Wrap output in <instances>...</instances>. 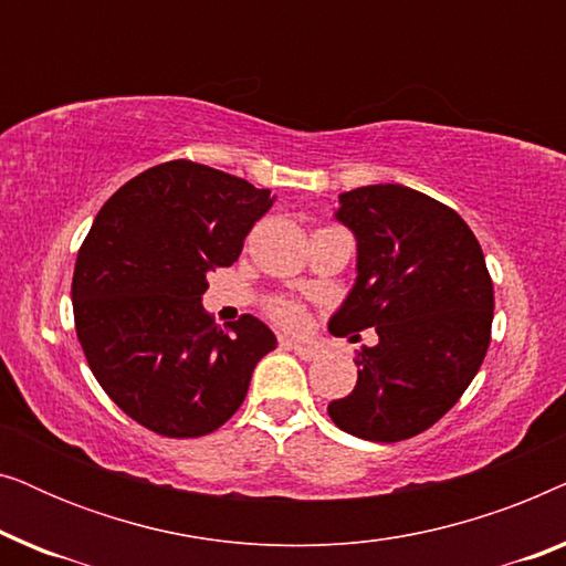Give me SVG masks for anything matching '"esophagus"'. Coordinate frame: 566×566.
<instances>
[{
  "label": "esophagus",
  "instance_id": "esophagus-1",
  "mask_svg": "<svg viewBox=\"0 0 566 566\" xmlns=\"http://www.w3.org/2000/svg\"><path fill=\"white\" fill-rule=\"evenodd\" d=\"M283 347H289V350H293L298 355V358L304 360H314L316 355H319V350H316L314 345H304V343H293V339H281Z\"/></svg>",
  "mask_w": 566,
  "mask_h": 566
}]
</instances>
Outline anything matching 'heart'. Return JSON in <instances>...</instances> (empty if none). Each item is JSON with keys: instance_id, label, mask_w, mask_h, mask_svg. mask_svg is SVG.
<instances>
[{"instance_id": "obj_1", "label": "heart", "mask_w": 566, "mask_h": 566, "mask_svg": "<svg viewBox=\"0 0 566 566\" xmlns=\"http://www.w3.org/2000/svg\"><path fill=\"white\" fill-rule=\"evenodd\" d=\"M270 314H273V319L277 324H283V327H289V329L304 327V319H306L304 308L291 304V301H275L273 308H270Z\"/></svg>"}]
</instances>
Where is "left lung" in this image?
Listing matches in <instances>:
<instances>
[{"label": "left lung", "instance_id": "8db88e82", "mask_svg": "<svg viewBox=\"0 0 566 566\" xmlns=\"http://www.w3.org/2000/svg\"><path fill=\"white\" fill-rule=\"evenodd\" d=\"M335 219L355 237V285L329 332L376 327L358 384L327 412L339 430L397 443L436 424L482 366L494 291L474 231L453 208L405 185L339 192Z\"/></svg>", "mask_w": 566, "mask_h": 566}]
</instances>
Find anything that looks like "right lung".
Masks as SVG:
<instances>
[{
    "instance_id": "right-lung-1",
    "label": "right lung",
    "mask_w": 566,
    "mask_h": 566,
    "mask_svg": "<svg viewBox=\"0 0 566 566\" xmlns=\"http://www.w3.org/2000/svg\"><path fill=\"white\" fill-rule=\"evenodd\" d=\"M275 196L242 177L165 161L107 198L76 254V337L107 397L167 438H198L242 407L277 339L244 314L203 312L208 273L229 268Z\"/></svg>"
}]
</instances>
